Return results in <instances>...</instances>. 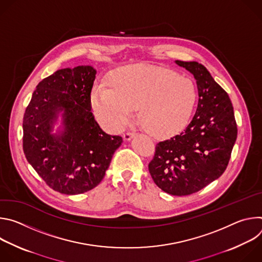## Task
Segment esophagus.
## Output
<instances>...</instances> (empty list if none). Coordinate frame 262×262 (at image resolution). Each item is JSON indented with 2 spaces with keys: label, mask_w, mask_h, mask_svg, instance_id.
<instances>
[{
  "label": "esophagus",
  "mask_w": 262,
  "mask_h": 262,
  "mask_svg": "<svg viewBox=\"0 0 262 262\" xmlns=\"http://www.w3.org/2000/svg\"><path fill=\"white\" fill-rule=\"evenodd\" d=\"M134 136H135V133H125V134L123 135V139H124L125 141H129Z\"/></svg>",
  "instance_id": "esophagus-1"
}]
</instances>
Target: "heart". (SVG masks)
<instances>
[{
	"label": "heart",
	"mask_w": 262,
	"mask_h": 262,
	"mask_svg": "<svg viewBox=\"0 0 262 262\" xmlns=\"http://www.w3.org/2000/svg\"><path fill=\"white\" fill-rule=\"evenodd\" d=\"M107 86L94 87L90 103L97 117L114 128L123 127L138 110L143 128L154 137H168L189 123L197 100L194 83L167 68L136 64L117 68Z\"/></svg>",
	"instance_id": "1"
}]
</instances>
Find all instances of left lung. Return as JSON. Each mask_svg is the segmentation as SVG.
<instances>
[{"instance_id": "obj_1", "label": "left lung", "mask_w": 262, "mask_h": 262, "mask_svg": "<svg viewBox=\"0 0 262 262\" xmlns=\"http://www.w3.org/2000/svg\"><path fill=\"white\" fill-rule=\"evenodd\" d=\"M198 88L196 113L180 134L159 142L148 165L155 183L174 196L194 194L226 170L237 137L231 100L200 63L176 60Z\"/></svg>"}]
</instances>
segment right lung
Instances as JSON below:
<instances>
[{
	"label": "right lung",
	"instance_id": "add662e5",
	"mask_svg": "<svg viewBox=\"0 0 262 262\" xmlns=\"http://www.w3.org/2000/svg\"><path fill=\"white\" fill-rule=\"evenodd\" d=\"M96 70L59 69L36 86L23 121V148L29 164L53 190L78 195L102 180L120 136L105 134L91 112ZM61 115L62 125L54 134Z\"/></svg>",
	"mask_w": 262,
	"mask_h": 262
}]
</instances>
